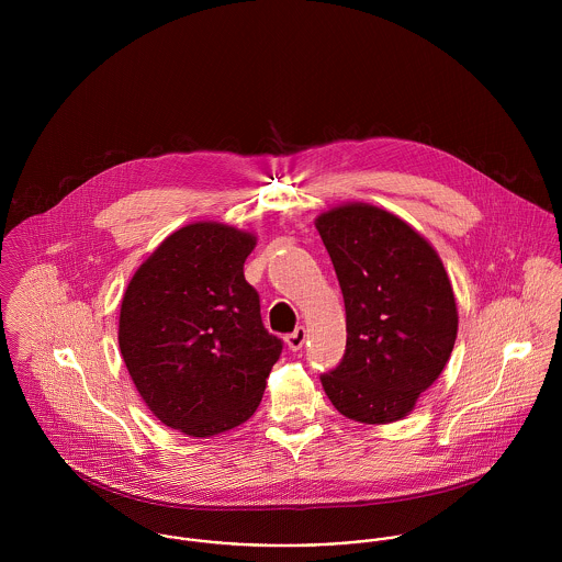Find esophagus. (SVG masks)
Masks as SVG:
<instances>
[{
    "instance_id": "34e87169",
    "label": "esophagus",
    "mask_w": 562,
    "mask_h": 562,
    "mask_svg": "<svg viewBox=\"0 0 562 562\" xmlns=\"http://www.w3.org/2000/svg\"><path fill=\"white\" fill-rule=\"evenodd\" d=\"M305 339H307V333H305L303 326H299L294 333H290V335L285 337V344H288L290 350H301V348L305 346Z\"/></svg>"
}]
</instances>
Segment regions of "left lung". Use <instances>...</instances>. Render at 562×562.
Instances as JSON below:
<instances>
[{"instance_id": "1", "label": "left lung", "mask_w": 562, "mask_h": 562, "mask_svg": "<svg viewBox=\"0 0 562 562\" xmlns=\"http://www.w3.org/2000/svg\"><path fill=\"white\" fill-rule=\"evenodd\" d=\"M316 229L346 307V352L322 374L333 406L361 424L406 417L443 372L459 330L452 283L432 244L401 216L344 203Z\"/></svg>"}]
</instances>
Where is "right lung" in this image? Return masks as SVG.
<instances>
[{"instance_id": "1", "label": "right lung", "mask_w": 562, "mask_h": 562, "mask_svg": "<svg viewBox=\"0 0 562 562\" xmlns=\"http://www.w3.org/2000/svg\"><path fill=\"white\" fill-rule=\"evenodd\" d=\"M257 238L201 221L172 232L132 277L119 318L127 372L161 424L214 437L259 406L281 339L244 279Z\"/></svg>"}]
</instances>
